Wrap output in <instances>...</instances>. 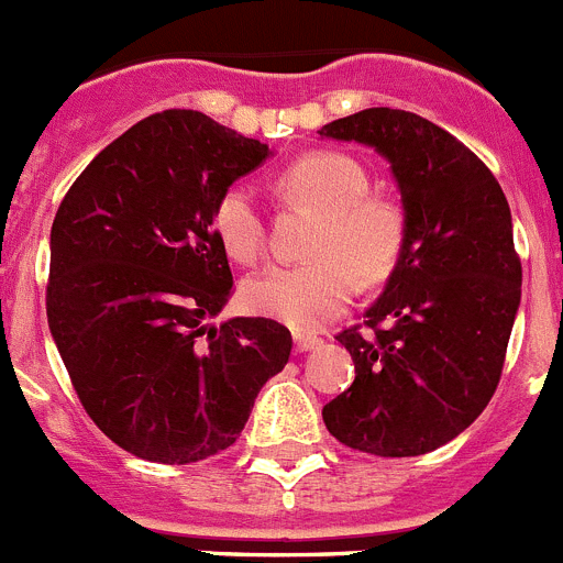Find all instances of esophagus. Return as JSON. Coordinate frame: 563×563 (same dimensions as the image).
Masks as SVG:
<instances>
[{
	"instance_id": "34e87169",
	"label": "esophagus",
	"mask_w": 563,
	"mask_h": 563,
	"mask_svg": "<svg viewBox=\"0 0 563 563\" xmlns=\"http://www.w3.org/2000/svg\"><path fill=\"white\" fill-rule=\"evenodd\" d=\"M319 335H311V333H297L294 335V346H297V353H308V350H313V346L319 344Z\"/></svg>"
}]
</instances>
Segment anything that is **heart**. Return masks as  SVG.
<instances>
[{
	"label": "heart",
	"instance_id": "1",
	"mask_svg": "<svg viewBox=\"0 0 563 563\" xmlns=\"http://www.w3.org/2000/svg\"><path fill=\"white\" fill-rule=\"evenodd\" d=\"M286 199L319 213L308 255L294 266H272L241 288L246 311L291 330H319L339 317L358 291V275L383 280L400 257L406 217L391 197L369 191V175L355 157L333 150L299 155L277 177ZM213 233L239 264L264 252V213L250 186L233 183L213 205Z\"/></svg>",
	"mask_w": 563,
	"mask_h": 563
}]
</instances>
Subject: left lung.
Returning <instances> with one entry per match:
<instances>
[{"instance_id": "8db88e82", "label": "left lung", "mask_w": 563, "mask_h": 563, "mask_svg": "<svg viewBox=\"0 0 563 563\" xmlns=\"http://www.w3.org/2000/svg\"><path fill=\"white\" fill-rule=\"evenodd\" d=\"M319 135L380 152L406 217L386 288L364 324L335 335L355 380L322 419L361 453L424 455L464 433L500 383L522 297L511 208L486 163L417 113L366 108Z\"/></svg>"}]
</instances>
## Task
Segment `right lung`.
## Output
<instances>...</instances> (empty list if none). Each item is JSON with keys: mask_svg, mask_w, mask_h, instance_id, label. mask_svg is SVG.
I'll return each mask as SVG.
<instances>
[{"mask_svg": "<svg viewBox=\"0 0 563 563\" xmlns=\"http://www.w3.org/2000/svg\"><path fill=\"white\" fill-rule=\"evenodd\" d=\"M269 155L199 110H163L104 146L57 208L52 339L93 424L139 459L228 450L288 364L291 333L275 319L205 324L233 291L213 205Z\"/></svg>", "mask_w": 563, "mask_h": 563, "instance_id": "1", "label": "right lung"}]
</instances>
